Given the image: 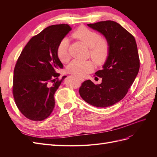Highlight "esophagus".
Instances as JSON below:
<instances>
[{
	"label": "esophagus",
	"mask_w": 157,
	"mask_h": 157,
	"mask_svg": "<svg viewBox=\"0 0 157 157\" xmlns=\"http://www.w3.org/2000/svg\"><path fill=\"white\" fill-rule=\"evenodd\" d=\"M78 78H79V80H80V81H82V82H83L84 80V78H82V77H78Z\"/></svg>",
	"instance_id": "esophagus-1"
}]
</instances>
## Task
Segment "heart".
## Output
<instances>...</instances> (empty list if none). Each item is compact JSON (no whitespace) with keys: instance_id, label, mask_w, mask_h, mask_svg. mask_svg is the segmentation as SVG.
<instances>
[{"instance_id":"heart-1","label":"heart","mask_w":157,"mask_h":157,"mask_svg":"<svg viewBox=\"0 0 157 157\" xmlns=\"http://www.w3.org/2000/svg\"><path fill=\"white\" fill-rule=\"evenodd\" d=\"M72 36L82 41L90 48V56L97 65L103 64L110 53L111 44L106 37L100 36L96 31L84 26L79 27L72 34ZM58 58L62 63H67L70 59L69 52V39L63 38L57 47ZM94 68L92 61L73 60L69 63L67 70L77 77H84L92 72Z\"/></svg>"}]
</instances>
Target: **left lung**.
Returning <instances> with one entry per match:
<instances>
[{"label":"left lung","mask_w":157,"mask_h":157,"mask_svg":"<svg viewBox=\"0 0 157 157\" xmlns=\"http://www.w3.org/2000/svg\"><path fill=\"white\" fill-rule=\"evenodd\" d=\"M88 25L107 38L111 50L103 69L95 73L102 78L101 83L85 80L78 92L90 105L107 107L124 98L134 82L140 69L137 47L134 36L115 21L107 20Z\"/></svg>","instance_id":"left-lung-1"}]
</instances>
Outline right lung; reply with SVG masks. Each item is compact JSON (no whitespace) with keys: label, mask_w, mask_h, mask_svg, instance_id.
I'll return each instance as SVG.
<instances>
[{"label":"right lung","mask_w":157,"mask_h":157,"mask_svg":"<svg viewBox=\"0 0 157 157\" xmlns=\"http://www.w3.org/2000/svg\"><path fill=\"white\" fill-rule=\"evenodd\" d=\"M72 29L67 24L46 27L23 49L13 70L12 93L20 111L28 119L42 121L53 111L54 94L66 76L59 79L63 64L57 47Z\"/></svg>","instance_id":"right-lung-1"}]
</instances>
